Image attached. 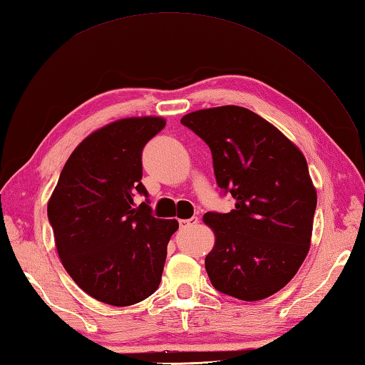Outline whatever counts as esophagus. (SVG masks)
<instances>
[{"mask_svg":"<svg viewBox=\"0 0 365 365\" xmlns=\"http://www.w3.org/2000/svg\"><path fill=\"white\" fill-rule=\"evenodd\" d=\"M197 222H199L197 216H191L190 220H180V221H178V226H180V229H188V227L196 226Z\"/></svg>","mask_w":365,"mask_h":365,"instance_id":"obj_1","label":"esophagus"}]
</instances>
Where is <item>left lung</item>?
Here are the masks:
<instances>
[{"label":"left lung","instance_id":"8db88e82","mask_svg":"<svg viewBox=\"0 0 365 365\" xmlns=\"http://www.w3.org/2000/svg\"><path fill=\"white\" fill-rule=\"evenodd\" d=\"M210 147L221 195L235 210L208 212L216 234L205 269L216 290L263 299L297 274L309 252L317 192L304 155L281 131L242 106H220L180 120Z\"/></svg>","mask_w":365,"mask_h":365}]
</instances>
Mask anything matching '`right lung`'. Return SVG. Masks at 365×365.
Wrapping results in <instances>:
<instances>
[{"mask_svg":"<svg viewBox=\"0 0 365 365\" xmlns=\"http://www.w3.org/2000/svg\"><path fill=\"white\" fill-rule=\"evenodd\" d=\"M161 118L113 122L76 147L48 202L59 259L81 290L130 306L158 289L175 220L155 218L141 182L143 150ZM141 194L146 202L134 207Z\"/></svg>","mask_w":365,"mask_h":365,"instance_id":"right-lung-1","label":"right lung"}]
</instances>
